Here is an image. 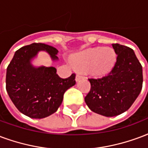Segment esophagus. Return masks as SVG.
Listing matches in <instances>:
<instances>
[{"label": "esophagus", "instance_id": "1", "mask_svg": "<svg viewBox=\"0 0 148 148\" xmlns=\"http://www.w3.org/2000/svg\"><path fill=\"white\" fill-rule=\"evenodd\" d=\"M82 75H81V74H77L76 75V78H75V80H76V82H78V81H80V80L82 78Z\"/></svg>", "mask_w": 148, "mask_h": 148}]
</instances>
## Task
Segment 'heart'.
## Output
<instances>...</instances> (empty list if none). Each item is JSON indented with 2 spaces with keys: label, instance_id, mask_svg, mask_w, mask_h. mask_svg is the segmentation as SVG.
I'll return each instance as SVG.
<instances>
[{
  "label": "heart",
  "instance_id": "b5f03b06",
  "mask_svg": "<svg viewBox=\"0 0 148 148\" xmlns=\"http://www.w3.org/2000/svg\"><path fill=\"white\" fill-rule=\"evenodd\" d=\"M117 56L111 48H91L77 53L72 58L77 69L87 71L92 76L102 77L110 73L116 63Z\"/></svg>",
  "mask_w": 148,
  "mask_h": 148
}]
</instances>
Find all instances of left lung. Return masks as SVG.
Listing matches in <instances>:
<instances>
[{
  "mask_svg": "<svg viewBox=\"0 0 148 148\" xmlns=\"http://www.w3.org/2000/svg\"><path fill=\"white\" fill-rule=\"evenodd\" d=\"M117 54L114 66L102 78L88 79L89 92L85 101L92 111L106 117L124 113L140 93L143 70L135 52L129 47L112 44Z\"/></svg>",
  "mask_w": 148,
  "mask_h": 148,
  "instance_id": "left-lung-1",
  "label": "left lung"
}]
</instances>
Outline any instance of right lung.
I'll use <instances>...</instances> for the list:
<instances>
[{
	"label": "right lung",
	"mask_w": 148,
	"mask_h": 148,
	"mask_svg": "<svg viewBox=\"0 0 148 148\" xmlns=\"http://www.w3.org/2000/svg\"><path fill=\"white\" fill-rule=\"evenodd\" d=\"M40 51H45L52 60H58V50L45 44L33 43L15 52L8 66L6 90L21 113L31 119H44L55 113L63 94L75 85V74L61 78L53 66L32 65L31 60Z\"/></svg>",
	"instance_id": "1"
}]
</instances>
